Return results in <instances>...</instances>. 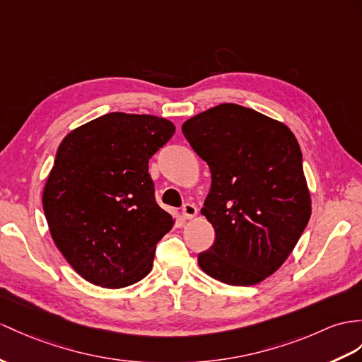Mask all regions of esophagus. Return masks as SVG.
<instances>
[{
	"mask_svg": "<svg viewBox=\"0 0 362 362\" xmlns=\"http://www.w3.org/2000/svg\"><path fill=\"white\" fill-rule=\"evenodd\" d=\"M198 214V209L195 204H190V202H187V204L182 206V216L186 219H192L195 218Z\"/></svg>",
	"mask_w": 362,
	"mask_h": 362,
	"instance_id": "esophagus-1",
	"label": "esophagus"
}]
</instances>
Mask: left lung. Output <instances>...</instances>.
<instances>
[{"label": "left lung", "instance_id": "1", "mask_svg": "<svg viewBox=\"0 0 362 362\" xmlns=\"http://www.w3.org/2000/svg\"><path fill=\"white\" fill-rule=\"evenodd\" d=\"M182 134L211 173L201 214L216 238L198 255L201 270L230 286L261 283L283 266L312 215L295 135L232 103L192 117Z\"/></svg>", "mask_w": 362, "mask_h": 362}]
</instances>
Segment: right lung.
I'll use <instances>...</instances> for the list:
<instances>
[{
	"label": "right lung",
	"mask_w": 362,
	"mask_h": 362,
	"mask_svg": "<svg viewBox=\"0 0 362 362\" xmlns=\"http://www.w3.org/2000/svg\"><path fill=\"white\" fill-rule=\"evenodd\" d=\"M173 134L165 118L112 112L61 141L42 209L58 250L89 283L121 288L152 270L175 219L156 204L148 160Z\"/></svg>",
	"instance_id": "1"
}]
</instances>
